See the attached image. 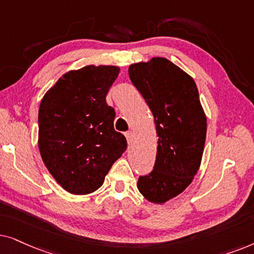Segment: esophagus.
<instances>
[{"instance_id": "esophagus-1", "label": "esophagus", "mask_w": 254, "mask_h": 254, "mask_svg": "<svg viewBox=\"0 0 254 254\" xmlns=\"http://www.w3.org/2000/svg\"><path fill=\"white\" fill-rule=\"evenodd\" d=\"M125 137H127V143L131 144V141H132V138H133L132 132H131V131H127V132H125Z\"/></svg>"}]
</instances>
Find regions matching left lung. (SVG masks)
<instances>
[{
	"label": "left lung",
	"mask_w": 254,
	"mask_h": 254,
	"mask_svg": "<svg viewBox=\"0 0 254 254\" xmlns=\"http://www.w3.org/2000/svg\"><path fill=\"white\" fill-rule=\"evenodd\" d=\"M129 76L153 114L159 137L153 170L140 175L137 186L146 200L164 203L197 173L207 120L194 80L166 58L133 64Z\"/></svg>",
	"instance_id": "1"
}]
</instances>
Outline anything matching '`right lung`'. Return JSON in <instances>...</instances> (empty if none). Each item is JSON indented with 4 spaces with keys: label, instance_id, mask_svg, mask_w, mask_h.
<instances>
[{
    "label": "right lung",
    "instance_id": "right-lung-1",
    "mask_svg": "<svg viewBox=\"0 0 254 254\" xmlns=\"http://www.w3.org/2000/svg\"><path fill=\"white\" fill-rule=\"evenodd\" d=\"M118 73L116 66L70 70L40 103V154L52 177L72 194L99 189L127 150L125 137L114 129L115 109L106 102Z\"/></svg>",
    "mask_w": 254,
    "mask_h": 254
}]
</instances>
